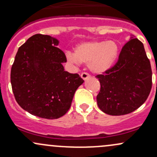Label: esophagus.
<instances>
[{
    "instance_id": "34e87169",
    "label": "esophagus",
    "mask_w": 157,
    "mask_h": 157,
    "mask_svg": "<svg viewBox=\"0 0 157 157\" xmlns=\"http://www.w3.org/2000/svg\"><path fill=\"white\" fill-rule=\"evenodd\" d=\"M81 77H82L84 80H86V79H88L89 77H90V75L87 72H82L81 74Z\"/></svg>"
}]
</instances>
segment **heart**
Listing matches in <instances>:
<instances>
[{
	"label": "heart",
	"mask_w": 157,
	"mask_h": 157,
	"mask_svg": "<svg viewBox=\"0 0 157 157\" xmlns=\"http://www.w3.org/2000/svg\"><path fill=\"white\" fill-rule=\"evenodd\" d=\"M120 46L116 40L85 42L75 48L73 54H66L68 60L88 64L94 73L105 72L113 66L120 55Z\"/></svg>",
	"instance_id": "obj_1"
}]
</instances>
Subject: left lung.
Wrapping results in <instances>:
<instances>
[{
    "mask_svg": "<svg viewBox=\"0 0 157 157\" xmlns=\"http://www.w3.org/2000/svg\"><path fill=\"white\" fill-rule=\"evenodd\" d=\"M96 77L100 82L97 105L104 113L120 116L137 109L152 87L151 66L143 44L131 37L122 47L116 64Z\"/></svg>",
    "mask_w": 157,
    "mask_h": 157,
    "instance_id": "obj_1",
    "label": "left lung"
}]
</instances>
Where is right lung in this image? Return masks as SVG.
Listing matches in <instances>:
<instances>
[{"label":"right lung","mask_w":157,"mask_h":157,"mask_svg":"<svg viewBox=\"0 0 157 157\" xmlns=\"http://www.w3.org/2000/svg\"><path fill=\"white\" fill-rule=\"evenodd\" d=\"M49 35L32 36L18 48L11 69V84L18 105L32 115L60 118L70 109L84 80L64 71V52Z\"/></svg>","instance_id":"obj_1"}]
</instances>
